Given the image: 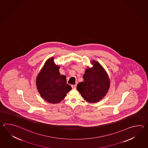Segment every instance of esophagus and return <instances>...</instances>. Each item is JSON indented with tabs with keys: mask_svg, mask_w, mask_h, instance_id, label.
I'll list each match as a JSON object with an SVG mask.
<instances>
[{
	"mask_svg": "<svg viewBox=\"0 0 148 148\" xmlns=\"http://www.w3.org/2000/svg\"><path fill=\"white\" fill-rule=\"evenodd\" d=\"M71 86H72V88H76V85H72Z\"/></svg>",
	"mask_w": 148,
	"mask_h": 148,
	"instance_id": "esophagus-1",
	"label": "esophagus"
}]
</instances>
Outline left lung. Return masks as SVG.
<instances>
[{
    "label": "left lung",
    "mask_w": 148,
    "mask_h": 148,
    "mask_svg": "<svg viewBox=\"0 0 148 148\" xmlns=\"http://www.w3.org/2000/svg\"><path fill=\"white\" fill-rule=\"evenodd\" d=\"M92 67L85 69L84 82L79 83L77 90L86 102L96 103L106 95L110 87V79L106 70L99 62L90 61Z\"/></svg>",
    "instance_id": "left-lung-1"
}]
</instances>
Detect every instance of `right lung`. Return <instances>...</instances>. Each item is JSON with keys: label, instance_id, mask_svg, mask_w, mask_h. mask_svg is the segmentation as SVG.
I'll return each mask as SVG.
<instances>
[{"label": "right lung", "instance_id": "add662e5", "mask_svg": "<svg viewBox=\"0 0 148 148\" xmlns=\"http://www.w3.org/2000/svg\"><path fill=\"white\" fill-rule=\"evenodd\" d=\"M60 67L55 64L54 58H49L37 76V89L41 97L52 104L58 103L63 100L72 90L66 83V76L61 75Z\"/></svg>", "mask_w": 148, "mask_h": 148}]
</instances>
